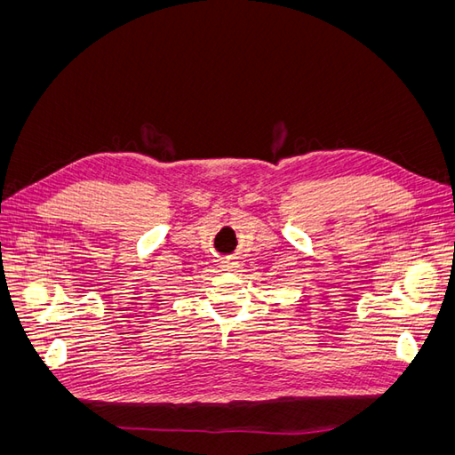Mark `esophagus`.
Segmentation results:
<instances>
[{"instance_id": "34e87169", "label": "esophagus", "mask_w": 455, "mask_h": 455, "mask_svg": "<svg viewBox=\"0 0 455 455\" xmlns=\"http://www.w3.org/2000/svg\"><path fill=\"white\" fill-rule=\"evenodd\" d=\"M220 266H222V269H224V271H233L235 267H239V264H237L235 259H224L222 264H220Z\"/></svg>"}]
</instances>
